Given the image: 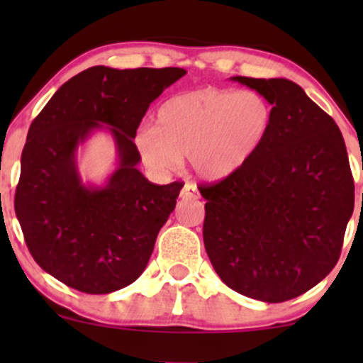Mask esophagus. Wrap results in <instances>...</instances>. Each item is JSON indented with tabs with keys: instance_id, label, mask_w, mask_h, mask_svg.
<instances>
[{
	"instance_id": "1",
	"label": "esophagus",
	"mask_w": 363,
	"mask_h": 363,
	"mask_svg": "<svg viewBox=\"0 0 363 363\" xmlns=\"http://www.w3.org/2000/svg\"><path fill=\"white\" fill-rule=\"evenodd\" d=\"M181 198L182 199H198L199 198L198 187H196L194 184H191V182H187V184L182 187Z\"/></svg>"
}]
</instances>
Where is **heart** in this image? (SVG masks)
I'll return each mask as SVG.
<instances>
[{
  "mask_svg": "<svg viewBox=\"0 0 363 363\" xmlns=\"http://www.w3.org/2000/svg\"><path fill=\"white\" fill-rule=\"evenodd\" d=\"M272 123V104L259 91L199 89L162 104L155 128L141 129L135 143L152 172H174L187 155L199 177L222 181L251 160Z\"/></svg>",
  "mask_w": 363,
  "mask_h": 363,
  "instance_id": "1",
  "label": "heart"
}]
</instances>
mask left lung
Instances as JSON below:
<instances>
[{
	"label": "left lung",
	"mask_w": 363,
	"mask_h": 363,
	"mask_svg": "<svg viewBox=\"0 0 363 363\" xmlns=\"http://www.w3.org/2000/svg\"><path fill=\"white\" fill-rule=\"evenodd\" d=\"M272 104L273 123L234 176L199 189L203 240L232 290L277 303L306 294L340 259L355 186L340 128L297 83L234 77Z\"/></svg>",
	"instance_id": "1"
}]
</instances>
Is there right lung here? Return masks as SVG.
<instances>
[{
    "instance_id": "right-lung-1",
    "label": "right lung",
    "mask_w": 363,
    "mask_h": 363,
    "mask_svg": "<svg viewBox=\"0 0 363 363\" xmlns=\"http://www.w3.org/2000/svg\"><path fill=\"white\" fill-rule=\"evenodd\" d=\"M182 68L91 66L52 95L28 128L15 213L37 264L83 294H111L147 268L182 182L152 184L136 169V129ZM109 125L120 165L104 188L85 186L76 148Z\"/></svg>"
}]
</instances>
